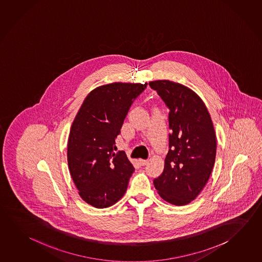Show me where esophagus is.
<instances>
[{"instance_id":"34e87169","label":"esophagus","mask_w":262,"mask_h":262,"mask_svg":"<svg viewBox=\"0 0 262 262\" xmlns=\"http://www.w3.org/2000/svg\"><path fill=\"white\" fill-rule=\"evenodd\" d=\"M138 163L140 165H145L148 163V161L145 160V159H139Z\"/></svg>"}]
</instances>
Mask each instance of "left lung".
I'll use <instances>...</instances> for the list:
<instances>
[{"label":"left lung","mask_w":262,"mask_h":262,"mask_svg":"<svg viewBox=\"0 0 262 262\" xmlns=\"http://www.w3.org/2000/svg\"><path fill=\"white\" fill-rule=\"evenodd\" d=\"M149 85L169 108V150L163 173L154 179L162 199L186 205L201 193L215 162L216 135L211 116L197 94L168 80Z\"/></svg>","instance_id":"1"}]
</instances>
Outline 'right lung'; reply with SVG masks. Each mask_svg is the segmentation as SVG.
<instances>
[{
    "instance_id": "obj_1",
    "label": "right lung",
    "mask_w": 262,
    "mask_h": 262,
    "mask_svg": "<svg viewBox=\"0 0 262 262\" xmlns=\"http://www.w3.org/2000/svg\"><path fill=\"white\" fill-rule=\"evenodd\" d=\"M147 83H113L85 97L70 130L67 158L79 195L92 206H112L123 197L134 167L115 140L133 101Z\"/></svg>"
}]
</instances>
